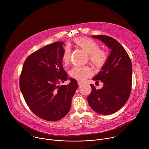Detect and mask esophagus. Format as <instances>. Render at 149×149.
<instances>
[{
  "instance_id": "esophagus-1",
  "label": "esophagus",
  "mask_w": 149,
  "mask_h": 149,
  "mask_svg": "<svg viewBox=\"0 0 149 149\" xmlns=\"http://www.w3.org/2000/svg\"><path fill=\"white\" fill-rule=\"evenodd\" d=\"M78 86H79V87H81V86H82V82H81V81H78Z\"/></svg>"
}]
</instances>
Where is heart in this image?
Here are the masks:
<instances>
[{"label": "heart", "instance_id": "1", "mask_svg": "<svg viewBox=\"0 0 149 149\" xmlns=\"http://www.w3.org/2000/svg\"><path fill=\"white\" fill-rule=\"evenodd\" d=\"M73 45L82 49L89 54L91 62L97 67L103 65L108 58L107 52L101 49L100 45L94 40L87 37H77L72 40ZM62 61L64 65H68L71 59V51L69 47L63 49L62 54ZM93 70L88 67H74L70 71V76L77 80L84 81L92 75Z\"/></svg>", "mask_w": 149, "mask_h": 149}]
</instances>
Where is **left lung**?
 Instances as JSON below:
<instances>
[{
  "instance_id": "obj_1",
  "label": "left lung",
  "mask_w": 149,
  "mask_h": 149,
  "mask_svg": "<svg viewBox=\"0 0 149 149\" xmlns=\"http://www.w3.org/2000/svg\"><path fill=\"white\" fill-rule=\"evenodd\" d=\"M111 49L110 55L101 71L93 79L104 86L97 90L91 84L92 91L87 100L91 109L98 114L108 115L119 110L128 100L132 90V64L124 47L112 37L93 35Z\"/></svg>"
}]
</instances>
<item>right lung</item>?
<instances>
[{"mask_svg":"<svg viewBox=\"0 0 149 149\" xmlns=\"http://www.w3.org/2000/svg\"><path fill=\"white\" fill-rule=\"evenodd\" d=\"M63 43L56 42L33 52L26 59L19 78V87L30 110L39 118L58 121L69 112L72 98L78 87L62 65Z\"/></svg>","mask_w":149,"mask_h":149,"instance_id":"add662e5","label":"right lung"}]
</instances>
